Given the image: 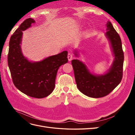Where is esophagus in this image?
Masks as SVG:
<instances>
[{
    "label": "esophagus",
    "instance_id": "obj_1",
    "mask_svg": "<svg viewBox=\"0 0 135 135\" xmlns=\"http://www.w3.org/2000/svg\"><path fill=\"white\" fill-rule=\"evenodd\" d=\"M73 57V54H71V53H69L68 55V60H69V61H71V60H72Z\"/></svg>",
    "mask_w": 135,
    "mask_h": 135
}]
</instances>
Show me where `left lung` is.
<instances>
[{"instance_id": "8db88e82", "label": "left lung", "mask_w": 135, "mask_h": 135, "mask_svg": "<svg viewBox=\"0 0 135 135\" xmlns=\"http://www.w3.org/2000/svg\"><path fill=\"white\" fill-rule=\"evenodd\" d=\"M105 36L110 42L114 57L111 67L102 75L92 74L86 65L79 60H73L76 85L84 95L93 98H100L108 95L119 84L123 75L124 53L120 36L114 29L112 23L108 21ZM78 57V52H74Z\"/></svg>"}]
</instances>
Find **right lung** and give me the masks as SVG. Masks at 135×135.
<instances>
[{"label":"right lung","instance_id":"obj_1","mask_svg":"<svg viewBox=\"0 0 135 135\" xmlns=\"http://www.w3.org/2000/svg\"><path fill=\"white\" fill-rule=\"evenodd\" d=\"M35 22L31 18L25 20L11 36L8 64L16 87L28 96L42 99L54 91L58 69L68 61V51L49 56L38 62L27 60L23 55L21 47L22 31Z\"/></svg>","mask_w":135,"mask_h":135}]
</instances>
